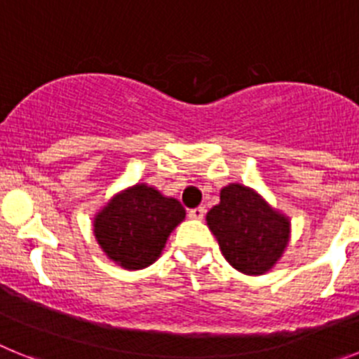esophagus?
I'll return each instance as SVG.
<instances>
[{"instance_id":"obj_1","label":"esophagus","mask_w":359,"mask_h":359,"mask_svg":"<svg viewBox=\"0 0 359 359\" xmlns=\"http://www.w3.org/2000/svg\"><path fill=\"white\" fill-rule=\"evenodd\" d=\"M205 208L203 207H198V208H192V210H189V217L190 219H196V221H201L203 217H205Z\"/></svg>"}]
</instances>
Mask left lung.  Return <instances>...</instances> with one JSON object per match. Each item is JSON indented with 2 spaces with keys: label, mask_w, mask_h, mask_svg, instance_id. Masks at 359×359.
<instances>
[{
  "label": "left lung",
  "mask_w": 359,
  "mask_h": 359,
  "mask_svg": "<svg viewBox=\"0 0 359 359\" xmlns=\"http://www.w3.org/2000/svg\"><path fill=\"white\" fill-rule=\"evenodd\" d=\"M221 253L237 271L259 277L275 268L291 239V221L255 189L230 183L207 214Z\"/></svg>",
  "instance_id": "8db88e82"
}]
</instances>
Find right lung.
I'll use <instances>...</instances> for the list:
<instances>
[{"instance_id": "right-lung-1", "label": "right lung", "mask_w": 359, "mask_h": 359, "mask_svg": "<svg viewBox=\"0 0 359 359\" xmlns=\"http://www.w3.org/2000/svg\"><path fill=\"white\" fill-rule=\"evenodd\" d=\"M177 199L156 187L136 183L120 190L93 217L98 248L111 262L129 271L156 262L174 228L185 219Z\"/></svg>"}]
</instances>
